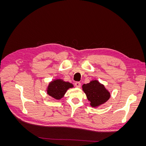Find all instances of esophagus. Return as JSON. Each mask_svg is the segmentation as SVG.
<instances>
[{
  "label": "esophagus",
  "mask_w": 146,
  "mask_h": 146,
  "mask_svg": "<svg viewBox=\"0 0 146 146\" xmlns=\"http://www.w3.org/2000/svg\"><path fill=\"white\" fill-rule=\"evenodd\" d=\"M75 86H76L77 88H80L81 83L80 82H76L75 83Z\"/></svg>",
  "instance_id": "esophagus-1"
}]
</instances>
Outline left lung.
Instances as JSON below:
<instances>
[{
    "label": "left lung",
    "mask_w": 146,
    "mask_h": 146,
    "mask_svg": "<svg viewBox=\"0 0 146 146\" xmlns=\"http://www.w3.org/2000/svg\"><path fill=\"white\" fill-rule=\"evenodd\" d=\"M82 90L86 95L88 100L90 102L92 107H98L105 104L110 98V92L97 80L83 84Z\"/></svg>",
    "instance_id": "1"
}]
</instances>
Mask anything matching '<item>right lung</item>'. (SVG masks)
I'll use <instances>...</instances> for the list:
<instances>
[{
  "label": "right lung",
  "instance_id": "obj_1",
  "mask_svg": "<svg viewBox=\"0 0 146 146\" xmlns=\"http://www.w3.org/2000/svg\"><path fill=\"white\" fill-rule=\"evenodd\" d=\"M73 87L72 83L64 82L61 79H55L48 84L47 88V93L55 99L60 100L63 98L69 88Z\"/></svg>",
  "mask_w": 146,
  "mask_h": 146
}]
</instances>
